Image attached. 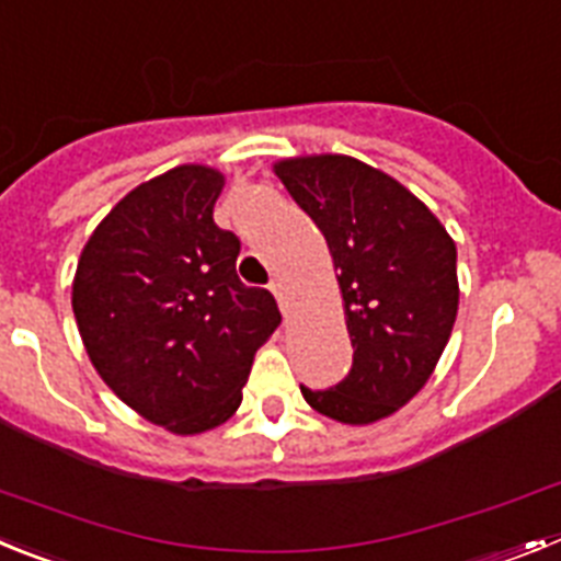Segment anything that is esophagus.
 I'll use <instances>...</instances> for the list:
<instances>
[{
  "label": "esophagus",
  "mask_w": 561,
  "mask_h": 561,
  "mask_svg": "<svg viewBox=\"0 0 561 561\" xmlns=\"http://www.w3.org/2000/svg\"><path fill=\"white\" fill-rule=\"evenodd\" d=\"M270 291L277 297V306H280V311H284V314H289V289H286V280L275 277V280L270 284Z\"/></svg>",
  "instance_id": "1"
}]
</instances>
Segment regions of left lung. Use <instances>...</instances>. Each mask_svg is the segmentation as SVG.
<instances>
[{
  "instance_id": "obj_1",
  "label": "left lung",
  "mask_w": 561,
  "mask_h": 561,
  "mask_svg": "<svg viewBox=\"0 0 561 561\" xmlns=\"http://www.w3.org/2000/svg\"><path fill=\"white\" fill-rule=\"evenodd\" d=\"M272 171L325 236L354 345L336 388L300 393L340 424L388 419L427 385L453 334V236L399 180L345 153L289 157Z\"/></svg>"
}]
</instances>
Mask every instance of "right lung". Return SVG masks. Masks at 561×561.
<instances>
[{"label":"right lung","mask_w":561,"mask_h":561,"mask_svg":"<svg viewBox=\"0 0 561 561\" xmlns=\"http://www.w3.org/2000/svg\"><path fill=\"white\" fill-rule=\"evenodd\" d=\"M225 173L176 165L128 191L78 257L72 311L98 376L173 435L225 424L255 351L280 323L275 297L236 275L241 244L213 221Z\"/></svg>","instance_id":"add662e5"}]
</instances>
